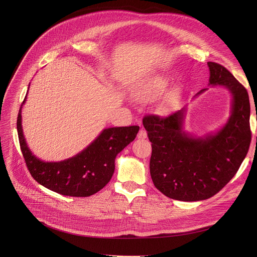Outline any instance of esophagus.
Returning a JSON list of instances; mask_svg holds the SVG:
<instances>
[{
    "label": "esophagus",
    "mask_w": 257,
    "mask_h": 257,
    "mask_svg": "<svg viewBox=\"0 0 257 257\" xmlns=\"http://www.w3.org/2000/svg\"><path fill=\"white\" fill-rule=\"evenodd\" d=\"M147 136H148V134H147V131H146L145 128H141V130H139L138 134H137V137H138L139 139L147 138Z\"/></svg>",
    "instance_id": "obj_1"
}]
</instances>
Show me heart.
Returning a JSON list of instances; mask_svg holds the SVG:
<instances>
[{"label":"heart","instance_id":"1","mask_svg":"<svg viewBox=\"0 0 257 257\" xmlns=\"http://www.w3.org/2000/svg\"><path fill=\"white\" fill-rule=\"evenodd\" d=\"M169 84L168 77L164 74H155L139 82L134 91V95L139 100H153L164 93ZM173 95H168L162 104L166 108L173 100Z\"/></svg>","mask_w":257,"mask_h":257}]
</instances>
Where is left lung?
Returning a JSON list of instances; mask_svg holds the SVG:
<instances>
[{
    "label": "left lung",
    "mask_w": 257,
    "mask_h": 257,
    "mask_svg": "<svg viewBox=\"0 0 257 257\" xmlns=\"http://www.w3.org/2000/svg\"><path fill=\"white\" fill-rule=\"evenodd\" d=\"M208 66L209 84L222 85L232 95L230 116L220 131L198 138L185 133V108L167 116L148 114L143 119L152 143V181L165 196L177 200L197 201L215 195L236 175L251 143L246 89L221 64L208 62Z\"/></svg>",
    "instance_id": "obj_1"
}]
</instances>
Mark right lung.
<instances>
[{
    "instance_id": "add662e5",
    "label": "right lung",
    "mask_w": 257,
    "mask_h": 257,
    "mask_svg": "<svg viewBox=\"0 0 257 257\" xmlns=\"http://www.w3.org/2000/svg\"><path fill=\"white\" fill-rule=\"evenodd\" d=\"M17 131L23 159L35 180L61 195L88 197L102 190L114 172V160L124 148L135 139L139 126L105 128L94 142L75 157L61 162H44L32 154L23 136L21 108Z\"/></svg>"
}]
</instances>
